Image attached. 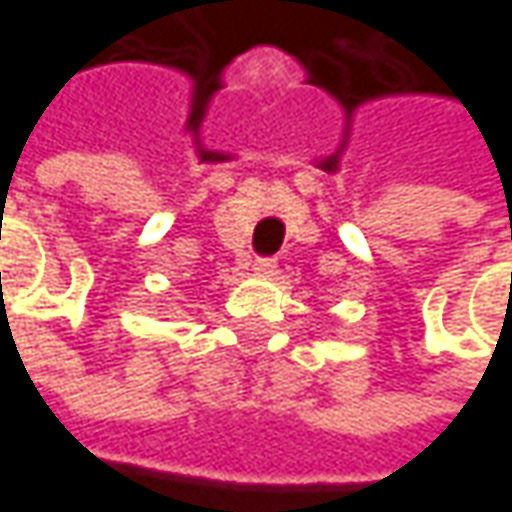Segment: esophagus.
Here are the masks:
<instances>
[{"instance_id":"34e87169","label":"esophagus","mask_w":512,"mask_h":512,"mask_svg":"<svg viewBox=\"0 0 512 512\" xmlns=\"http://www.w3.org/2000/svg\"><path fill=\"white\" fill-rule=\"evenodd\" d=\"M275 269H278V263L272 257H255L252 260V272H255L257 278H272Z\"/></svg>"}]
</instances>
